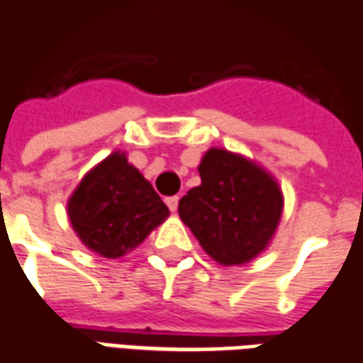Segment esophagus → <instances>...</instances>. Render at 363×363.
I'll list each match as a JSON object with an SVG mask.
<instances>
[{"mask_svg":"<svg viewBox=\"0 0 363 363\" xmlns=\"http://www.w3.org/2000/svg\"><path fill=\"white\" fill-rule=\"evenodd\" d=\"M164 202H167V206H169L171 212H177V208H179V196H169Z\"/></svg>","mask_w":363,"mask_h":363,"instance_id":"esophagus-1","label":"esophagus"}]
</instances>
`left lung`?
Wrapping results in <instances>:
<instances>
[{"label":"left lung","instance_id":"1","mask_svg":"<svg viewBox=\"0 0 363 363\" xmlns=\"http://www.w3.org/2000/svg\"><path fill=\"white\" fill-rule=\"evenodd\" d=\"M200 184L179 202V216L202 250L232 267L257 257L277 230L283 192L263 167L225 151L208 149L199 164Z\"/></svg>","mask_w":363,"mask_h":363}]
</instances>
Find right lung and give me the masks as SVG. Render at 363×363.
<instances>
[{
  "instance_id": "right-lung-1",
  "label": "right lung",
  "mask_w": 363,
  "mask_h": 363,
  "mask_svg": "<svg viewBox=\"0 0 363 363\" xmlns=\"http://www.w3.org/2000/svg\"><path fill=\"white\" fill-rule=\"evenodd\" d=\"M67 208L80 242L108 259L135 250L169 216L151 182L120 151L86 173Z\"/></svg>"
}]
</instances>
